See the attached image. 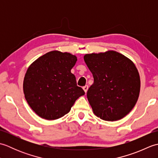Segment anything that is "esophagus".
Here are the masks:
<instances>
[{"instance_id": "34e87169", "label": "esophagus", "mask_w": 158, "mask_h": 158, "mask_svg": "<svg viewBox=\"0 0 158 158\" xmlns=\"http://www.w3.org/2000/svg\"><path fill=\"white\" fill-rule=\"evenodd\" d=\"M83 90H84V91H85V92L86 93L87 92H88V85H85V86H83Z\"/></svg>"}]
</instances>
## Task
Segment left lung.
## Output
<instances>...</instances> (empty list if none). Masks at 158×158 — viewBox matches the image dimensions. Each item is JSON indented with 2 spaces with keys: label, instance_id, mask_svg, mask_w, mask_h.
Wrapping results in <instances>:
<instances>
[{
  "label": "left lung",
  "instance_id": "obj_1",
  "mask_svg": "<svg viewBox=\"0 0 158 158\" xmlns=\"http://www.w3.org/2000/svg\"><path fill=\"white\" fill-rule=\"evenodd\" d=\"M84 61L94 77L87 92L94 113L105 121L123 118L139 96L140 77L135 64L114 51L86 54Z\"/></svg>",
  "mask_w": 158,
  "mask_h": 158
}]
</instances>
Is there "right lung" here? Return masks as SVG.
Masks as SVG:
<instances>
[{
	"label": "right lung",
	"instance_id": "1",
	"mask_svg": "<svg viewBox=\"0 0 158 158\" xmlns=\"http://www.w3.org/2000/svg\"><path fill=\"white\" fill-rule=\"evenodd\" d=\"M77 57L53 51L29 66L23 79V93L31 109L45 119H57L68 113L76 100L85 94L70 72Z\"/></svg>",
	"mask_w": 158,
	"mask_h": 158
}]
</instances>
